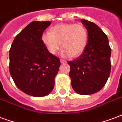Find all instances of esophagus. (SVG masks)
I'll return each instance as SVG.
<instances>
[{
    "instance_id": "1",
    "label": "esophagus",
    "mask_w": 122,
    "mask_h": 122,
    "mask_svg": "<svg viewBox=\"0 0 122 122\" xmlns=\"http://www.w3.org/2000/svg\"><path fill=\"white\" fill-rule=\"evenodd\" d=\"M60 62L62 63V64H64V63H66V61L64 60H63V59H60Z\"/></svg>"
}]
</instances>
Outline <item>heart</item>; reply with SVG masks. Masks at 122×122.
Instances as JSON below:
<instances>
[{
  "mask_svg": "<svg viewBox=\"0 0 122 122\" xmlns=\"http://www.w3.org/2000/svg\"><path fill=\"white\" fill-rule=\"evenodd\" d=\"M88 35L86 27L81 23H62L52 26L51 32L42 34L41 40L49 52L56 55L62 47L63 56L77 57L86 47Z\"/></svg>",
  "mask_w": 122,
  "mask_h": 122,
  "instance_id": "heart-1",
  "label": "heart"
}]
</instances>
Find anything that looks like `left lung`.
Returning a JSON list of instances; mask_svg holds the SVG:
<instances>
[{"mask_svg":"<svg viewBox=\"0 0 122 122\" xmlns=\"http://www.w3.org/2000/svg\"><path fill=\"white\" fill-rule=\"evenodd\" d=\"M87 29L88 40L85 49L76 59L68 61L71 86L77 94L90 95L106 84L111 69V49L108 38L98 26L82 19Z\"/></svg>","mask_w":122,"mask_h":122,"instance_id":"obj_1","label":"left lung"}]
</instances>
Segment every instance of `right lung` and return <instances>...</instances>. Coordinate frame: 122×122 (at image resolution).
Segmentation results:
<instances>
[{"instance_id": "obj_1", "label": "right lung", "mask_w": 122, "mask_h": 122, "mask_svg": "<svg viewBox=\"0 0 122 122\" xmlns=\"http://www.w3.org/2000/svg\"><path fill=\"white\" fill-rule=\"evenodd\" d=\"M50 21H32L16 36L10 49L9 70L19 89L34 97L51 92L59 70V58L49 52L41 40Z\"/></svg>"}]
</instances>
